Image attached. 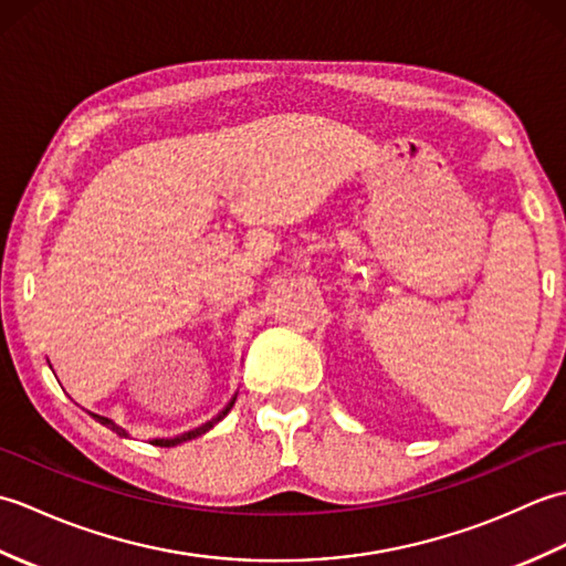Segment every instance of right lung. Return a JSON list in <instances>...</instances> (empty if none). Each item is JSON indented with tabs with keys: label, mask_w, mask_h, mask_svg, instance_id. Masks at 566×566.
<instances>
[{
	"label": "right lung",
	"mask_w": 566,
	"mask_h": 566,
	"mask_svg": "<svg viewBox=\"0 0 566 566\" xmlns=\"http://www.w3.org/2000/svg\"><path fill=\"white\" fill-rule=\"evenodd\" d=\"M235 399H238V391L231 396V401H228V403L221 408L219 413H216L211 420H207V423H201V426H197V428H191V430L182 432V436H175V438H153V440H150V444H155V448H175V444H179V442H187V440H195V438L203 436V432H209L216 423H219V420H223V418L228 416V411H231V408H233ZM84 411H87V408H84ZM87 413H90L94 420H99V423L109 428L112 432H116V436L128 438V430H126V428H122V426H116L112 418L99 416V413H94V411H87Z\"/></svg>",
	"instance_id": "1"
}]
</instances>
